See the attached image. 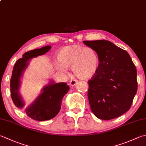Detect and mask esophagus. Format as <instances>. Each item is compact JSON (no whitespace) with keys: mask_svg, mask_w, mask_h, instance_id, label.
<instances>
[{"mask_svg":"<svg viewBox=\"0 0 146 146\" xmlns=\"http://www.w3.org/2000/svg\"><path fill=\"white\" fill-rule=\"evenodd\" d=\"M76 83H77V80H71L70 81V85L71 87H73L74 85H76Z\"/></svg>","mask_w":146,"mask_h":146,"instance_id":"obj_1","label":"esophagus"}]
</instances>
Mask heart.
Returning a JSON list of instances; mask_svg holds the SVG:
<instances>
[{
  "label": "heart",
  "instance_id": "1",
  "mask_svg": "<svg viewBox=\"0 0 146 146\" xmlns=\"http://www.w3.org/2000/svg\"><path fill=\"white\" fill-rule=\"evenodd\" d=\"M56 69L66 73L70 68L76 78L88 80L95 76L99 70L100 59L98 52L91 47L74 44L60 48L57 53Z\"/></svg>",
  "mask_w": 146,
  "mask_h": 146
}]
</instances>
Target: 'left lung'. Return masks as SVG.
<instances>
[{
    "mask_svg": "<svg viewBox=\"0 0 146 146\" xmlns=\"http://www.w3.org/2000/svg\"><path fill=\"white\" fill-rule=\"evenodd\" d=\"M98 52L100 66L88 81V98L97 118L110 120L130 110L137 90V70L130 55L104 40L84 41Z\"/></svg>",
    "mask_w": 146,
    "mask_h": 146,
    "instance_id": "1",
    "label": "left lung"
}]
</instances>
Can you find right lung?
Segmentation results:
<instances>
[{
  "mask_svg": "<svg viewBox=\"0 0 146 146\" xmlns=\"http://www.w3.org/2000/svg\"><path fill=\"white\" fill-rule=\"evenodd\" d=\"M50 45L36 48L25 52L14 66L10 81L11 98L14 105L18 108L24 106V102L19 92L21 77L28 66V61L38 56L43 55L50 49ZM70 89L66 83H55L51 81L44 87L42 94L26 110L27 115L36 121L48 120L59 113L61 108L62 99Z\"/></svg>",
  "mask_w": 146,
  "mask_h": 146,
  "instance_id": "obj_1",
  "label": "right lung"
}]
</instances>
